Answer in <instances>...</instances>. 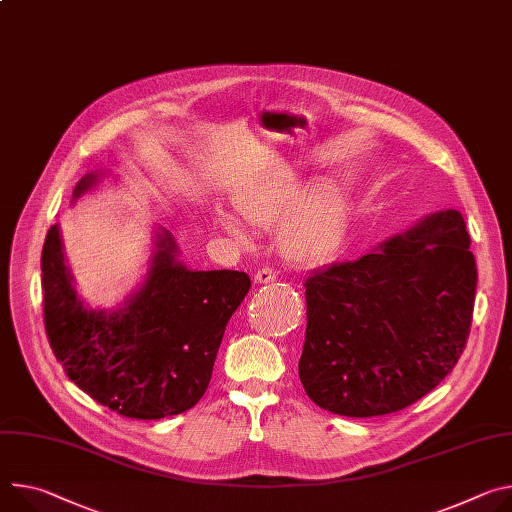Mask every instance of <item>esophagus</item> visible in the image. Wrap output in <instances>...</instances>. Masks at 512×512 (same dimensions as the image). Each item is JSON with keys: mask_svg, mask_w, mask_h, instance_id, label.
I'll return each instance as SVG.
<instances>
[{"mask_svg": "<svg viewBox=\"0 0 512 512\" xmlns=\"http://www.w3.org/2000/svg\"><path fill=\"white\" fill-rule=\"evenodd\" d=\"M275 280V271H271L269 267H261L257 273H255V282L257 284H269Z\"/></svg>", "mask_w": 512, "mask_h": 512, "instance_id": "esophagus-1", "label": "esophagus"}]
</instances>
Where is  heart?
I'll list each match as a JSON object with an SVG mask.
<instances>
[{"instance_id":"heart-1","label":"heart","mask_w":512,"mask_h":512,"mask_svg":"<svg viewBox=\"0 0 512 512\" xmlns=\"http://www.w3.org/2000/svg\"><path fill=\"white\" fill-rule=\"evenodd\" d=\"M237 210L247 224L259 230H277V249L294 265H316L327 259L347 226V196L333 179L306 188L296 171L273 173L249 185L237 198ZM218 224L241 247L251 235L239 216L218 212Z\"/></svg>"}]
</instances>
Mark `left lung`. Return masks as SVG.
<instances>
[{"label":"left lung","instance_id":"8db88e82","mask_svg":"<svg viewBox=\"0 0 512 512\" xmlns=\"http://www.w3.org/2000/svg\"><path fill=\"white\" fill-rule=\"evenodd\" d=\"M378 249L304 282L300 382L341 416L390 414L429 394L472 327L478 269L461 212H435Z\"/></svg>","mask_w":512,"mask_h":512}]
</instances>
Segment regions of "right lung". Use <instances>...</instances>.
Wrapping results in <instances>:
<instances>
[{
	"label": "right lung",
	"instance_id": "obj_1",
	"mask_svg": "<svg viewBox=\"0 0 512 512\" xmlns=\"http://www.w3.org/2000/svg\"><path fill=\"white\" fill-rule=\"evenodd\" d=\"M98 179L100 173L81 177L73 200ZM40 267L44 329L67 376L96 402L141 421L198 404L226 324L251 288L245 271L185 267L165 228L157 232L147 280L116 310H91L77 298L57 224Z\"/></svg>",
	"mask_w": 512,
	"mask_h": 512
}]
</instances>
